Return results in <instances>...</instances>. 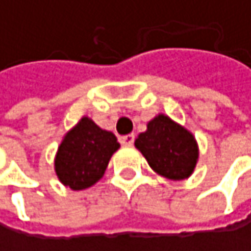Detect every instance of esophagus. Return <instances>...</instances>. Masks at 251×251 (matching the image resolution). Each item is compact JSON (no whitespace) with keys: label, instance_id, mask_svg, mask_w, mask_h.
I'll return each mask as SVG.
<instances>
[{"label":"esophagus","instance_id":"1","mask_svg":"<svg viewBox=\"0 0 251 251\" xmlns=\"http://www.w3.org/2000/svg\"><path fill=\"white\" fill-rule=\"evenodd\" d=\"M133 141H135V135H133V133H129V135L121 136V144H124V145H132Z\"/></svg>","mask_w":251,"mask_h":251}]
</instances>
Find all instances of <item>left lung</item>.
Here are the masks:
<instances>
[{"label": "left lung", "mask_w": 251, "mask_h": 251, "mask_svg": "<svg viewBox=\"0 0 251 251\" xmlns=\"http://www.w3.org/2000/svg\"><path fill=\"white\" fill-rule=\"evenodd\" d=\"M135 147L154 172L172 180L189 177L196 166L198 145L193 135L164 115L148 122Z\"/></svg>", "instance_id": "obj_1"}]
</instances>
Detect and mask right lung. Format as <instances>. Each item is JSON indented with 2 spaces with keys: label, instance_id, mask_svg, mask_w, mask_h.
Wrapping results in <instances>:
<instances>
[{
  "label": "right lung",
  "instance_id": "1",
  "mask_svg": "<svg viewBox=\"0 0 251 251\" xmlns=\"http://www.w3.org/2000/svg\"><path fill=\"white\" fill-rule=\"evenodd\" d=\"M119 147L112 132L103 130L88 118H82L61 142L55 172L59 180L73 190L87 189L103 177L110 157Z\"/></svg>",
  "mask_w": 251,
  "mask_h": 251
}]
</instances>
